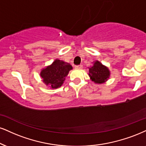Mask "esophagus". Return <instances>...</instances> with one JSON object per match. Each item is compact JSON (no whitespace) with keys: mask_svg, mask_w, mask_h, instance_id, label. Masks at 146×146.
<instances>
[{"mask_svg":"<svg viewBox=\"0 0 146 146\" xmlns=\"http://www.w3.org/2000/svg\"><path fill=\"white\" fill-rule=\"evenodd\" d=\"M82 67H83V66L82 65V64H79V65H75V68H82Z\"/></svg>","mask_w":146,"mask_h":146,"instance_id":"1","label":"esophagus"}]
</instances>
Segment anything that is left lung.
<instances>
[{"label":"left lung","instance_id":"obj_1","mask_svg":"<svg viewBox=\"0 0 146 146\" xmlns=\"http://www.w3.org/2000/svg\"><path fill=\"white\" fill-rule=\"evenodd\" d=\"M110 71L99 61H96L94 65L89 68V75L91 80L96 84H102L110 77Z\"/></svg>","mask_w":146,"mask_h":146}]
</instances>
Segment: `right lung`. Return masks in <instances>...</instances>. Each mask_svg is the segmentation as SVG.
Returning a JSON list of instances; mask_svg holds the SVG:
<instances>
[{
	"instance_id": "1",
	"label": "right lung",
	"mask_w": 146,
	"mask_h": 146,
	"mask_svg": "<svg viewBox=\"0 0 146 146\" xmlns=\"http://www.w3.org/2000/svg\"><path fill=\"white\" fill-rule=\"evenodd\" d=\"M72 68L71 64L56 60L50 66L42 70L40 75L46 85L51 86L52 88H57L62 86L64 78Z\"/></svg>"
}]
</instances>
